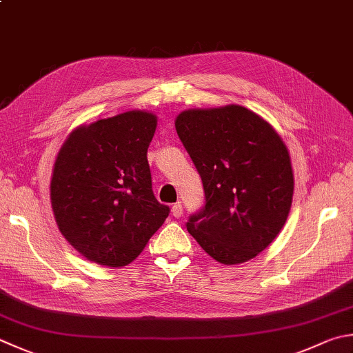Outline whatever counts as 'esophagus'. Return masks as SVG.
<instances>
[{
  "label": "esophagus",
  "instance_id": "34e87169",
  "mask_svg": "<svg viewBox=\"0 0 353 353\" xmlns=\"http://www.w3.org/2000/svg\"><path fill=\"white\" fill-rule=\"evenodd\" d=\"M172 215H174L175 218H179L183 215V204L179 201L172 205Z\"/></svg>",
  "mask_w": 353,
  "mask_h": 353
}]
</instances>
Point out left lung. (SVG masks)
Returning a JSON list of instances; mask_svg holds the SVG:
<instances>
[{"instance_id": "8db88e82", "label": "left lung", "mask_w": 353, "mask_h": 353, "mask_svg": "<svg viewBox=\"0 0 353 353\" xmlns=\"http://www.w3.org/2000/svg\"><path fill=\"white\" fill-rule=\"evenodd\" d=\"M176 134L204 189V205L189 216V234L223 264L255 258L288 219L294 174L274 128L243 105L184 110Z\"/></svg>"}]
</instances>
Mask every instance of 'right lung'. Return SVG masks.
Instances as JSON below:
<instances>
[{"instance_id":"obj_1","label":"right lung","mask_w":353,"mask_h":353,"mask_svg":"<svg viewBox=\"0 0 353 353\" xmlns=\"http://www.w3.org/2000/svg\"><path fill=\"white\" fill-rule=\"evenodd\" d=\"M157 117L132 110L81 125L65 139L50 183L59 232L90 261L121 268L169 216L152 190L148 149Z\"/></svg>"}]
</instances>
